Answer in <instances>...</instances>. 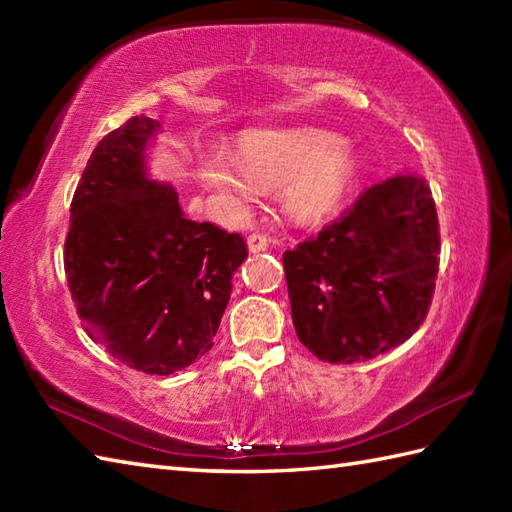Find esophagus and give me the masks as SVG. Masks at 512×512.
I'll return each instance as SVG.
<instances>
[{"label": "esophagus", "mask_w": 512, "mask_h": 512, "mask_svg": "<svg viewBox=\"0 0 512 512\" xmlns=\"http://www.w3.org/2000/svg\"><path fill=\"white\" fill-rule=\"evenodd\" d=\"M246 244H248L250 253H264V250L268 248V237L264 233H250L246 237Z\"/></svg>", "instance_id": "esophagus-1"}]
</instances>
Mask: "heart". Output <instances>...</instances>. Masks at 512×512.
Listing matches in <instances>:
<instances>
[{
  "label": "heart",
  "instance_id": "obj_1",
  "mask_svg": "<svg viewBox=\"0 0 512 512\" xmlns=\"http://www.w3.org/2000/svg\"><path fill=\"white\" fill-rule=\"evenodd\" d=\"M361 171L352 143L325 129H248L237 138V158L211 147L200 158V176L222 198L244 211L259 187H281V204L295 222L328 220L350 198Z\"/></svg>",
  "mask_w": 512,
  "mask_h": 512
}]
</instances>
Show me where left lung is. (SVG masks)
Returning a JSON list of instances; mask_svg holds the SVG:
<instances>
[{"label":"left lung","instance_id":"1","mask_svg":"<svg viewBox=\"0 0 512 512\" xmlns=\"http://www.w3.org/2000/svg\"><path fill=\"white\" fill-rule=\"evenodd\" d=\"M436 202L418 176L367 189L341 220L284 253L299 341L328 363H356L405 343L438 277Z\"/></svg>","mask_w":512,"mask_h":512}]
</instances>
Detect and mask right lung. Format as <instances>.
Instances as JSON below:
<instances>
[{
    "label": "right lung",
    "instance_id": "right-lung-1",
    "mask_svg": "<svg viewBox=\"0 0 512 512\" xmlns=\"http://www.w3.org/2000/svg\"><path fill=\"white\" fill-rule=\"evenodd\" d=\"M160 123L145 114L107 134L70 206L63 264L83 328L118 361L151 376L213 347L244 237L184 215L178 191L149 173Z\"/></svg>",
    "mask_w": 512,
    "mask_h": 512
}]
</instances>
